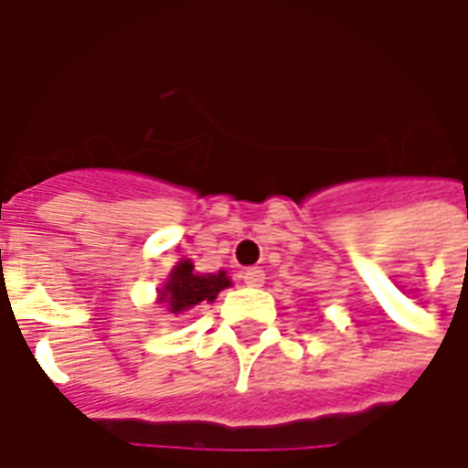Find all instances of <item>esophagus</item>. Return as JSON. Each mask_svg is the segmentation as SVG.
Masks as SVG:
<instances>
[{
	"instance_id": "obj_1",
	"label": "esophagus",
	"mask_w": 468,
	"mask_h": 468,
	"mask_svg": "<svg viewBox=\"0 0 468 468\" xmlns=\"http://www.w3.org/2000/svg\"><path fill=\"white\" fill-rule=\"evenodd\" d=\"M243 283L250 285V288H258V285L265 283V273L261 268H248L243 273Z\"/></svg>"
}]
</instances>
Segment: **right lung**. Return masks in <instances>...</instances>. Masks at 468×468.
<instances>
[{
    "label": "right lung",
    "mask_w": 468,
    "mask_h": 468,
    "mask_svg": "<svg viewBox=\"0 0 468 468\" xmlns=\"http://www.w3.org/2000/svg\"><path fill=\"white\" fill-rule=\"evenodd\" d=\"M230 285V278L225 271L218 273H195L190 261H180L173 273L167 275V283L157 291V303L167 308V314H183L203 301H215L218 293Z\"/></svg>",
    "instance_id": "right-lung-1"
}]
</instances>
